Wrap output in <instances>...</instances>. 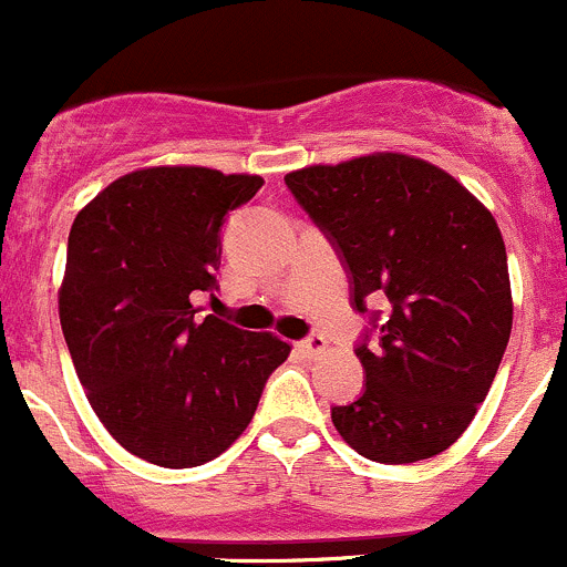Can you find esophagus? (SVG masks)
Instances as JSON below:
<instances>
[{"instance_id": "esophagus-1", "label": "esophagus", "mask_w": 567, "mask_h": 567, "mask_svg": "<svg viewBox=\"0 0 567 567\" xmlns=\"http://www.w3.org/2000/svg\"><path fill=\"white\" fill-rule=\"evenodd\" d=\"M299 348L301 353H307V357H318V353L326 348V337L318 334V331H312L310 337H305V340L299 342Z\"/></svg>"}]
</instances>
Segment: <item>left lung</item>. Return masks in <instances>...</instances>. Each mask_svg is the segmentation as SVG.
<instances>
[{
	"label": "left lung",
	"instance_id": "obj_1",
	"mask_svg": "<svg viewBox=\"0 0 567 567\" xmlns=\"http://www.w3.org/2000/svg\"><path fill=\"white\" fill-rule=\"evenodd\" d=\"M285 183L334 247L351 307L368 318L357 346L364 392L331 409L337 433L379 463L444 453L477 414L511 340L494 216L453 175L403 153L318 164Z\"/></svg>",
	"mask_w": 567,
	"mask_h": 567
}]
</instances>
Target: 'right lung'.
Segmentation results:
<instances>
[{"mask_svg":"<svg viewBox=\"0 0 567 567\" xmlns=\"http://www.w3.org/2000/svg\"><path fill=\"white\" fill-rule=\"evenodd\" d=\"M257 175L151 167L117 177L68 236L60 323L104 427L136 458L188 468L225 453L251 422L290 346L219 316L221 227Z\"/></svg>","mask_w":567,"mask_h":567,"instance_id":"1","label":"right lung"}]
</instances>
